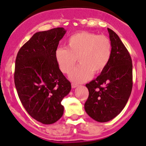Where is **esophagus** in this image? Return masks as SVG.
Segmentation results:
<instances>
[{"label":"esophagus","instance_id":"obj_1","mask_svg":"<svg viewBox=\"0 0 146 146\" xmlns=\"http://www.w3.org/2000/svg\"><path fill=\"white\" fill-rule=\"evenodd\" d=\"M77 86H78V85L76 84V83H72V88H76Z\"/></svg>","mask_w":146,"mask_h":146}]
</instances>
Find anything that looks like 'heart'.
Here are the masks:
<instances>
[{
  "mask_svg": "<svg viewBox=\"0 0 146 146\" xmlns=\"http://www.w3.org/2000/svg\"><path fill=\"white\" fill-rule=\"evenodd\" d=\"M112 56V43L106 36L92 32H78L68 38L65 47H58L55 58L60 71L69 74L76 60L80 65L70 73V79L74 83H84L94 74L106 68Z\"/></svg>",
  "mask_w": 146,
  "mask_h": 146,
  "instance_id": "1",
  "label": "heart"
}]
</instances>
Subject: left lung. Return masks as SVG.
<instances>
[{"label": "left lung", "instance_id": "obj_1", "mask_svg": "<svg viewBox=\"0 0 146 146\" xmlns=\"http://www.w3.org/2000/svg\"><path fill=\"white\" fill-rule=\"evenodd\" d=\"M112 43V56L104 71L86 84L89 96L84 108L98 122L112 120L125 108L132 88V63L130 54L120 38L108 28Z\"/></svg>", "mask_w": 146, "mask_h": 146}]
</instances>
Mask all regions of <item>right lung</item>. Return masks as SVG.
<instances>
[{"label":"right lung","instance_id":"obj_1","mask_svg":"<svg viewBox=\"0 0 146 146\" xmlns=\"http://www.w3.org/2000/svg\"><path fill=\"white\" fill-rule=\"evenodd\" d=\"M63 27L36 32L19 50L14 83L22 105L33 119L52 124L63 116L61 101L71 90V83L60 70L55 58Z\"/></svg>","mask_w":146,"mask_h":146}]
</instances>
